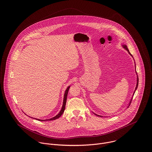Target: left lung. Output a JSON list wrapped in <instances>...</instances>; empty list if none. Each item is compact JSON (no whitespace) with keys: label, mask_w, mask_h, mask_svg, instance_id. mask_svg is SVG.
<instances>
[{"label":"left lung","mask_w":152,"mask_h":152,"mask_svg":"<svg viewBox=\"0 0 152 152\" xmlns=\"http://www.w3.org/2000/svg\"><path fill=\"white\" fill-rule=\"evenodd\" d=\"M122 47L124 48H125L128 53H129V54H130V56L132 57V56L131 55V54L130 53V52H129V50H128V47H127V46H126V45H125V44H122ZM135 63V62H134ZM135 69H136V65H135ZM136 70V69H135ZM136 71V75H137V72H136V71ZM138 83H139V78H138V76H137V83H136V88H135V89H134V92H133V95H132V98L130 99V102H129V105H130V102H131V101H132V98H133V95H134V92H135V91H136V89H137V87H138ZM94 113V112H93ZM95 115H96V116H100V117H103L102 116H101V115H97V114H96V113H94Z\"/></svg>","instance_id":"8db88e82"}]
</instances>
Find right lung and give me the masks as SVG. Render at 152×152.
I'll list each match as a JSON object with an SVG mask.
<instances>
[{"mask_svg":"<svg viewBox=\"0 0 152 152\" xmlns=\"http://www.w3.org/2000/svg\"><path fill=\"white\" fill-rule=\"evenodd\" d=\"M70 88V86L67 87V88L65 90V93H64V99H63V106H62V108L61 110L59 112V113L55 116H54L53 118H50V119H44V120H42V119H36V118H33V119H35L36 120H38V121H53V120H56L58 118H59L61 115L63 113V112H64V110L65 108V105H66V98H67V95H68V91H69V89ZM26 114V113H25ZM30 117V116H29Z\"/></svg>","mask_w":152,"mask_h":152,"instance_id":"1","label":"right lung"}]
</instances>
